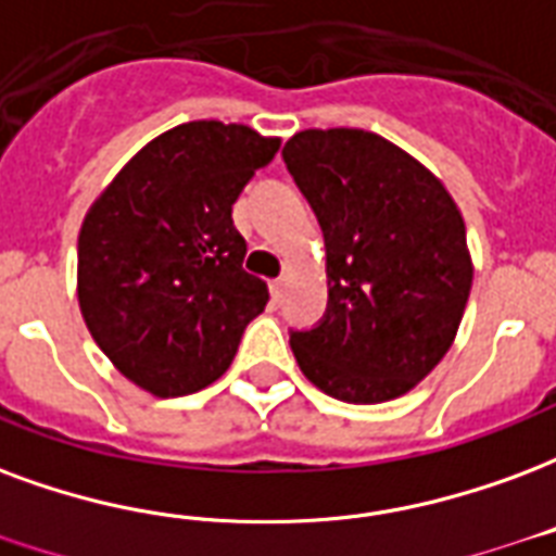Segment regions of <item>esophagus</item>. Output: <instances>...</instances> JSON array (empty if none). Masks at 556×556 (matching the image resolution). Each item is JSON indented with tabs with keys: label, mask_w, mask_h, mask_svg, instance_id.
<instances>
[{
	"label": "esophagus",
	"mask_w": 556,
	"mask_h": 556,
	"mask_svg": "<svg viewBox=\"0 0 556 556\" xmlns=\"http://www.w3.org/2000/svg\"><path fill=\"white\" fill-rule=\"evenodd\" d=\"M282 294H286V279H274V282H270V298H274V303H279Z\"/></svg>",
	"instance_id": "esophagus-1"
}]
</instances>
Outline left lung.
<instances>
[{
    "label": "left lung",
    "instance_id": "8db88e82",
    "mask_svg": "<svg viewBox=\"0 0 556 556\" xmlns=\"http://www.w3.org/2000/svg\"><path fill=\"white\" fill-rule=\"evenodd\" d=\"M282 159L318 217L330 300L291 330L300 371L348 404L401 397L454 344L471 291L459 208L425 164L374 131H298Z\"/></svg>",
    "mask_w": 556,
    "mask_h": 556
}]
</instances>
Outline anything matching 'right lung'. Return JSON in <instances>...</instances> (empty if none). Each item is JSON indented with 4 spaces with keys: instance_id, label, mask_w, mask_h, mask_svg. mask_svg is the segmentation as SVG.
I'll list each match as a JSON object with an SVG mask.
<instances>
[{
    "instance_id": "1",
    "label": "right lung",
    "mask_w": 556,
    "mask_h": 556,
    "mask_svg": "<svg viewBox=\"0 0 556 556\" xmlns=\"http://www.w3.org/2000/svg\"><path fill=\"white\" fill-rule=\"evenodd\" d=\"M279 138L241 123L164 131L90 205L79 232V306L114 368L155 397L215 382L236 359L267 286L247 274L232 203Z\"/></svg>"
}]
</instances>
